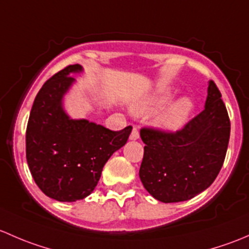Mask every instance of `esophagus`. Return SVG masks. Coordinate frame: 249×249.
Returning <instances> with one entry per match:
<instances>
[{
	"label": "esophagus",
	"instance_id": "esophagus-1",
	"mask_svg": "<svg viewBox=\"0 0 249 249\" xmlns=\"http://www.w3.org/2000/svg\"><path fill=\"white\" fill-rule=\"evenodd\" d=\"M129 139H130V140H138V139H139V130H138L135 127L133 128L132 133H130Z\"/></svg>",
	"mask_w": 249,
	"mask_h": 249
}]
</instances>
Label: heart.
<instances>
[{
    "label": "heart",
    "mask_w": 249,
    "mask_h": 249,
    "mask_svg": "<svg viewBox=\"0 0 249 249\" xmlns=\"http://www.w3.org/2000/svg\"><path fill=\"white\" fill-rule=\"evenodd\" d=\"M175 92L170 89H162L150 96L138 99L133 104V110L138 114H151L165 107L174 98ZM194 109V103L188 97H182L174 102L162 115L156 120V125L165 132H176L181 129L188 121L192 111Z\"/></svg>",
    "instance_id": "obj_1"
}]
</instances>
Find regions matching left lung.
<instances>
[{
    "label": "left lung",
    "instance_id": "obj_1",
    "mask_svg": "<svg viewBox=\"0 0 249 249\" xmlns=\"http://www.w3.org/2000/svg\"><path fill=\"white\" fill-rule=\"evenodd\" d=\"M222 94L209 81L205 109L176 133L142 128L139 170L146 191L162 202H180L209 188L222 169L230 121Z\"/></svg>",
    "mask_w": 249,
    "mask_h": 249
}]
</instances>
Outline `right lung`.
<instances>
[{
	"label": "right lung",
	"instance_id": "obj_1",
	"mask_svg": "<svg viewBox=\"0 0 249 249\" xmlns=\"http://www.w3.org/2000/svg\"><path fill=\"white\" fill-rule=\"evenodd\" d=\"M68 66L38 92L26 129V158L40 191L57 201L71 202L93 192L112 153L125 145L132 127L114 132L86 119H73L65 110V96L75 84Z\"/></svg>",
	"mask_w": 249,
	"mask_h": 249
}]
</instances>
